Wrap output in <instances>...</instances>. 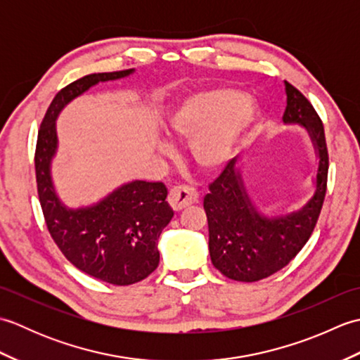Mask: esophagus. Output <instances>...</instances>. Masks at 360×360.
Instances as JSON below:
<instances>
[{
	"instance_id": "1",
	"label": "esophagus",
	"mask_w": 360,
	"mask_h": 360,
	"mask_svg": "<svg viewBox=\"0 0 360 360\" xmlns=\"http://www.w3.org/2000/svg\"><path fill=\"white\" fill-rule=\"evenodd\" d=\"M200 201V195L190 186H176L168 193V204L173 210H182Z\"/></svg>"
}]
</instances>
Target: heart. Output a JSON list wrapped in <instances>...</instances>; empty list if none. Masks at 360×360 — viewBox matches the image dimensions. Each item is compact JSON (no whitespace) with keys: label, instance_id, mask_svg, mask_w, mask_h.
Returning a JSON list of instances; mask_svg holds the SVG:
<instances>
[{"label":"heart","instance_id":"heart-1","mask_svg":"<svg viewBox=\"0 0 360 360\" xmlns=\"http://www.w3.org/2000/svg\"><path fill=\"white\" fill-rule=\"evenodd\" d=\"M258 116L257 103L241 91L215 88L182 101L168 117V131L190 141V155L198 165L215 170L235 155Z\"/></svg>","mask_w":360,"mask_h":360}]
</instances>
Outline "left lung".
<instances>
[{
    "instance_id": "8db88e82",
    "label": "left lung",
    "mask_w": 360,
    "mask_h": 360,
    "mask_svg": "<svg viewBox=\"0 0 360 360\" xmlns=\"http://www.w3.org/2000/svg\"><path fill=\"white\" fill-rule=\"evenodd\" d=\"M288 105L283 122L302 125L311 136L319 156L316 192L297 212L264 217L244 188L236 159L209 186L204 210L209 223V252L213 266L236 281L263 280L289 264L314 231L322 210L328 182L325 129L317 111L300 91L285 82Z\"/></svg>"
}]
</instances>
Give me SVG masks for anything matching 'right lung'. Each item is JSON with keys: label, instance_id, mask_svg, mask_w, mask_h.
I'll return each instance as SVG.
<instances>
[{"label": "right lung", "instance_id": "add662e5", "mask_svg": "<svg viewBox=\"0 0 360 360\" xmlns=\"http://www.w3.org/2000/svg\"><path fill=\"white\" fill-rule=\"evenodd\" d=\"M134 70L89 74L60 89L38 129L37 190L46 226L62 254L91 277L127 286L147 278L159 264L158 238L173 218L162 182L133 181L89 207L68 209L56 193L51 162L57 151L56 119L65 106L98 82Z\"/></svg>", "mask_w": 360, "mask_h": 360}]
</instances>
